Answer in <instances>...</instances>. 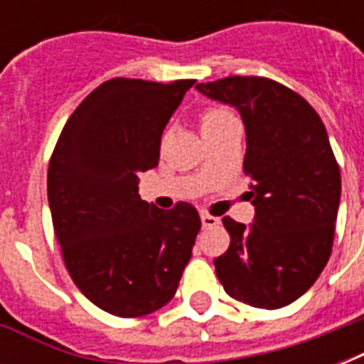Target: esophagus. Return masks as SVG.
<instances>
[{
    "label": "esophagus",
    "instance_id": "1",
    "mask_svg": "<svg viewBox=\"0 0 364 364\" xmlns=\"http://www.w3.org/2000/svg\"><path fill=\"white\" fill-rule=\"evenodd\" d=\"M200 222H203V226L205 228H213L216 224H220V220L216 218V216H210V214H200Z\"/></svg>",
    "mask_w": 364,
    "mask_h": 364
}]
</instances>
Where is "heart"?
<instances>
[{
	"label": "heart",
	"instance_id": "1",
	"mask_svg": "<svg viewBox=\"0 0 364 364\" xmlns=\"http://www.w3.org/2000/svg\"><path fill=\"white\" fill-rule=\"evenodd\" d=\"M200 130H203V134H208V132H213L216 128H220L222 124H226L230 120H234V114L226 109H222V107H208L205 111L200 112Z\"/></svg>",
	"mask_w": 364,
	"mask_h": 364
}]
</instances>
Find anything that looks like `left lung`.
Masks as SVG:
<instances>
[{
  "mask_svg": "<svg viewBox=\"0 0 364 364\" xmlns=\"http://www.w3.org/2000/svg\"><path fill=\"white\" fill-rule=\"evenodd\" d=\"M197 90L232 105L245 127L244 171L253 224L224 216L230 247L214 259L230 296L274 310L294 302L326 267L341 197V175L312 105L282 83L230 75Z\"/></svg>",
  "mask_w": 364,
  "mask_h": 364,
  "instance_id": "left-lung-1",
  "label": "left lung"
}]
</instances>
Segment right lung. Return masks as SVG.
I'll list each match as a JSON object with an SVG mask.
<instances>
[{
	"label": "right lung",
	"instance_id": "obj_1",
	"mask_svg": "<svg viewBox=\"0 0 364 364\" xmlns=\"http://www.w3.org/2000/svg\"><path fill=\"white\" fill-rule=\"evenodd\" d=\"M193 83H101L72 112L52 151L48 205L68 273L112 316L138 318L166 306L191 259L197 208L148 205L138 175L158 166L164 128Z\"/></svg>",
	"mask_w": 364,
	"mask_h": 364
}]
</instances>
